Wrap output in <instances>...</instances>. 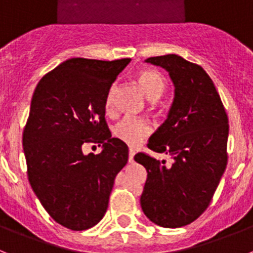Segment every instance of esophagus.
Listing matches in <instances>:
<instances>
[{"instance_id": "obj_1", "label": "esophagus", "mask_w": 253, "mask_h": 253, "mask_svg": "<svg viewBox=\"0 0 253 253\" xmlns=\"http://www.w3.org/2000/svg\"><path fill=\"white\" fill-rule=\"evenodd\" d=\"M133 156H135V150L133 149H130V152H128V162H133Z\"/></svg>"}]
</instances>
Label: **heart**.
<instances>
[{"label":"heart","instance_id":"heart-1","mask_svg":"<svg viewBox=\"0 0 253 253\" xmlns=\"http://www.w3.org/2000/svg\"><path fill=\"white\" fill-rule=\"evenodd\" d=\"M139 84L143 88L144 94L149 97L150 100H156L163 91L166 90V81L156 71L140 72L137 76ZM114 107V87H112L108 92L105 108L108 112H112ZM113 132L117 139H120L125 144L130 146H139L146 137L152 133V126L146 120L132 118V117H125L117 123L113 128Z\"/></svg>","mask_w":253,"mask_h":253}]
</instances>
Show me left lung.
<instances>
[{"mask_svg":"<svg viewBox=\"0 0 253 253\" xmlns=\"http://www.w3.org/2000/svg\"><path fill=\"white\" fill-rule=\"evenodd\" d=\"M169 72L175 97L167 120L148 148L172 157L171 166L145 153L135 161L146 169L140 198L144 213L163 228H180L202 215L228 163L229 121L215 84L201 65L175 54L148 58Z\"/></svg>","mask_w":253,"mask_h":253,"instance_id":"1","label":"left lung"}]
</instances>
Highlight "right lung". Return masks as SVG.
<instances>
[{"mask_svg": "<svg viewBox=\"0 0 253 253\" xmlns=\"http://www.w3.org/2000/svg\"><path fill=\"white\" fill-rule=\"evenodd\" d=\"M131 59L72 58L44 74L36 87L23 131L29 184L43 209L71 230L92 228L105 215L128 148L112 137L105 100ZM103 145L83 154L84 143Z\"/></svg>", "mask_w": 253, "mask_h": 253, "instance_id": "right-lung-1", "label": "right lung"}]
</instances>
